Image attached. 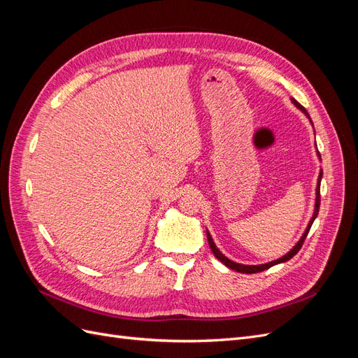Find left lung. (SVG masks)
<instances>
[{
    "mask_svg": "<svg viewBox=\"0 0 358 358\" xmlns=\"http://www.w3.org/2000/svg\"><path fill=\"white\" fill-rule=\"evenodd\" d=\"M292 103H294L299 109L303 112V113H306V116H309L308 115V112H306V109L305 107H303L300 103H297L296 100H292ZM320 155V154H318ZM321 176H322V173H320V178H318V185H317V200H315V212H313V216L310 218V221H309V225H308V229H306V231L303 233V236H301V239L297 242V245L291 249V251L287 254V255H284L282 258H279V259H275V262H270V263H266V264H259V266H245V264H239V263H234V262H231V259H229L227 258L225 255H222L221 252H220V249L215 246V243H213V241H212V237H210V234H209V231L206 233L208 234V241H209V246H210V249H212V252H213V255L220 259L221 263H224L227 267H230V268H233V270H236V272H241V273H258V272H263V270H267L268 267H272V266H275V264H279V263H285V262H288L289 258H292L294 257L299 251H300V248L303 246V242H305V239H306V236H308V233H309V230H310V227H312V224H313V221H315V218H317V215H318V212H320V203H321V197H320V183H321Z\"/></svg>",
    "mask_w": 358,
    "mask_h": 358,
    "instance_id": "1",
    "label": "left lung"
}]
</instances>
